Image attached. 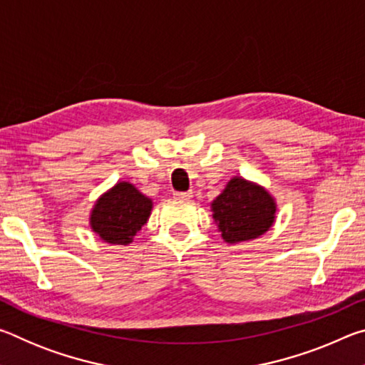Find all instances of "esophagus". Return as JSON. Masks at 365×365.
<instances>
[{"label":"esophagus","mask_w":365,"mask_h":365,"mask_svg":"<svg viewBox=\"0 0 365 365\" xmlns=\"http://www.w3.org/2000/svg\"><path fill=\"white\" fill-rule=\"evenodd\" d=\"M191 196H193L191 191H175L174 193V197H177V200H191Z\"/></svg>","instance_id":"esophagus-1"}]
</instances>
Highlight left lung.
<instances>
[{"label":"left lung","mask_w":365,"mask_h":365,"mask_svg":"<svg viewBox=\"0 0 365 365\" xmlns=\"http://www.w3.org/2000/svg\"><path fill=\"white\" fill-rule=\"evenodd\" d=\"M212 219L227 243L235 245L261 237L274 225L277 205L261 185L233 177L211 202Z\"/></svg>","instance_id":"8db88e82"}]
</instances>
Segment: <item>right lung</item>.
Returning <instances> with one entry per match:
<instances>
[{"label": "right lung", "instance_id": "right-lung-1", "mask_svg": "<svg viewBox=\"0 0 365 365\" xmlns=\"http://www.w3.org/2000/svg\"><path fill=\"white\" fill-rule=\"evenodd\" d=\"M151 209L150 197L140 193L132 183L119 182L91 209V230L106 243L128 245L150 219Z\"/></svg>", "mask_w": 365, "mask_h": 365}]
</instances>
